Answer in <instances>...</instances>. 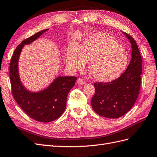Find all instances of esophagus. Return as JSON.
Returning <instances> with one entry per match:
<instances>
[{"instance_id":"34e87169","label":"esophagus","mask_w":157,"mask_h":157,"mask_svg":"<svg viewBox=\"0 0 157 157\" xmlns=\"http://www.w3.org/2000/svg\"><path fill=\"white\" fill-rule=\"evenodd\" d=\"M77 83L79 85H83L85 83V81L82 78H78L77 80Z\"/></svg>"}]
</instances>
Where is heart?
I'll use <instances>...</instances> for the list:
<instances>
[{"label": "heart", "mask_w": 157, "mask_h": 157, "mask_svg": "<svg viewBox=\"0 0 157 157\" xmlns=\"http://www.w3.org/2000/svg\"><path fill=\"white\" fill-rule=\"evenodd\" d=\"M128 56L116 39L106 33H97L81 47H70L66 64L71 69L82 70L90 62L89 73L100 82H109L119 77L128 64Z\"/></svg>", "instance_id": "heart-1"}]
</instances>
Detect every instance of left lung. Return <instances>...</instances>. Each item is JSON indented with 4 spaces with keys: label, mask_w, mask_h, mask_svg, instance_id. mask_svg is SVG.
<instances>
[{
    "label": "left lung",
    "mask_w": 157,
    "mask_h": 157,
    "mask_svg": "<svg viewBox=\"0 0 157 157\" xmlns=\"http://www.w3.org/2000/svg\"><path fill=\"white\" fill-rule=\"evenodd\" d=\"M132 46V59L126 71L110 82H95L91 99L94 111L108 118L121 117L130 110L137 100L141 86L142 60L136 41L124 32Z\"/></svg>",
    "instance_id": "8db88e82"
}]
</instances>
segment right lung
<instances>
[{
	"mask_svg": "<svg viewBox=\"0 0 157 157\" xmlns=\"http://www.w3.org/2000/svg\"><path fill=\"white\" fill-rule=\"evenodd\" d=\"M47 29L39 31L24 40L17 45L10 62V78L12 93L15 101L29 117L41 122L55 120L66 109L67 96L77 78L74 76L59 77L44 91L31 93L24 87L18 75L17 64L20 54L24 44L37 39Z\"/></svg>",
	"mask_w": 157,
	"mask_h": 157,
	"instance_id": "right-lung-1",
	"label": "right lung"
}]
</instances>
